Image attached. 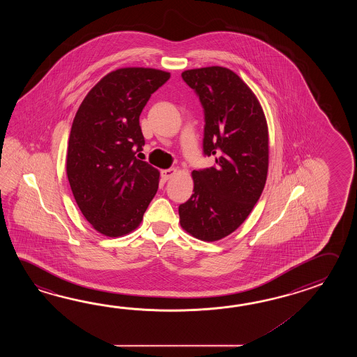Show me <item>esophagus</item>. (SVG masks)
<instances>
[{"mask_svg":"<svg viewBox=\"0 0 357 357\" xmlns=\"http://www.w3.org/2000/svg\"><path fill=\"white\" fill-rule=\"evenodd\" d=\"M176 172H177L176 168H168V169L160 171V178H162V181H167L172 176L175 175Z\"/></svg>","mask_w":357,"mask_h":357,"instance_id":"obj_1","label":"esophagus"}]
</instances>
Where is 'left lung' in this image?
Instances as JSON below:
<instances>
[{
    "label": "left lung",
    "mask_w": 357,
    "mask_h": 357,
    "mask_svg": "<svg viewBox=\"0 0 357 357\" xmlns=\"http://www.w3.org/2000/svg\"><path fill=\"white\" fill-rule=\"evenodd\" d=\"M181 76L203 107V154L215 163L192 171L194 194L178 206L180 223L190 235L212 243L240 227L263 192L266 116L250 88L228 68H194Z\"/></svg>",
    "instance_id": "left-lung-1"
}]
</instances>
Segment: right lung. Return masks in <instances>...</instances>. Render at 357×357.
<instances>
[{"instance_id": "1", "label": "right lung", "mask_w": 357, "mask_h": 357, "mask_svg": "<svg viewBox=\"0 0 357 357\" xmlns=\"http://www.w3.org/2000/svg\"><path fill=\"white\" fill-rule=\"evenodd\" d=\"M169 76L155 68H119L93 86L76 112L68 182L85 220L103 235L134 231L157 192L158 169L137 157L145 144L139 116Z\"/></svg>"}]
</instances>
